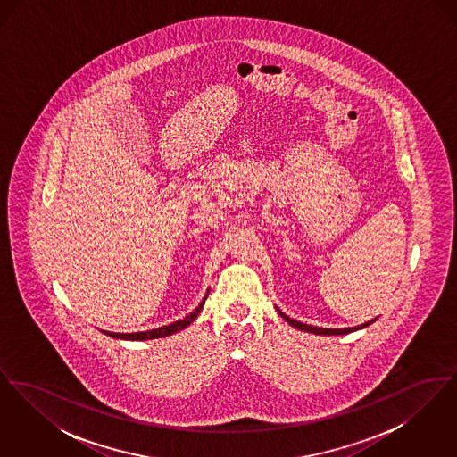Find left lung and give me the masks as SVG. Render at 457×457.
I'll use <instances>...</instances> for the list:
<instances>
[{
  "instance_id": "obj_1",
  "label": "left lung",
  "mask_w": 457,
  "mask_h": 457,
  "mask_svg": "<svg viewBox=\"0 0 457 457\" xmlns=\"http://www.w3.org/2000/svg\"><path fill=\"white\" fill-rule=\"evenodd\" d=\"M278 313L283 317L284 320H286L289 326L296 327V328H300V330H306V332H313V334H322V336L348 334V332H354V330H358V328H363V327L370 326L371 322H375V319H373V320H370L367 324H361V326L358 327H349V328H320V327L306 326V324H302V322H296V320L289 319L287 315H284L283 312H281L279 308H278Z\"/></svg>"
}]
</instances>
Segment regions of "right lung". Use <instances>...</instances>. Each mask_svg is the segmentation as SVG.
I'll use <instances>...</instances> for the list:
<instances>
[{"label": "right lung", "instance_id": "1", "mask_svg": "<svg viewBox=\"0 0 457 457\" xmlns=\"http://www.w3.org/2000/svg\"><path fill=\"white\" fill-rule=\"evenodd\" d=\"M205 300H207V295L204 296L202 303L198 304L190 315H187L183 320H178V322H173L170 326L159 327V328L145 330V332H133V334H118V332H104V334H108L111 337H116V339H129V341H144V339H157V337L171 336L174 332L183 330L185 327L190 326L195 320L198 313H200V310H202V306L205 303Z\"/></svg>", "mask_w": 457, "mask_h": 457}]
</instances>
